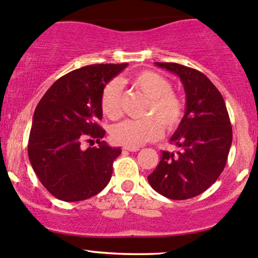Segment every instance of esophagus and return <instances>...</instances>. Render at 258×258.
I'll list each match as a JSON object with an SVG mask.
<instances>
[{
	"instance_id": "esophagus-1",
	"label": "esophagus",
	"mask_w": 258,
	"mask_h": 258,
	"mask_svg": "<svg viewBox=\"0 0 258 258\" xmlns=\"http://www.w3.org/2000/svg\"><path fill=\"white\" fill-rule=\"evenodd\" d=\"M122 150H123V151H128V152H137L138 150H140V148H138V147H126V146H124V147L122 148Z\"/></svg>"
}]
</instances>
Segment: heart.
I'll list each match as a JSON object with an SVG mask.
<instances>
[{"instance_id":"1","label":"heart","mask_w":258,"mask_h":258,"mask_svg":"<svg viewBox=\"0 0 258 258\" xmlns=\"http://www.w3.org/2000/svg\"><path fill=\"white\" fill-rule=\"evenodd\" d=\"M131 84L146 97L145 115L141 120H124L113 126L112 140L126 147H140L162 135V124L170 131L180 123L184 116V104L172 90V84L162 74L145 70L131 78ZM101 108L105 116L117 120L122 115L121 84L112 80L106 84L101 94Z\"/></svg>"}]
</instances>
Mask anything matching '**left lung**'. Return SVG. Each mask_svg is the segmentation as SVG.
I'll use <instances>...</instances> for the list:
<instances>
[{
  "mask_svg": "<svg viewBox=\"0 0 258 258\" xmlns=\"http://www.w3.org/2000/svg\"><path fill=\"white\" fill-rule=\"evenodd\" d=\"M177 74L186 95L185 115L170 138L180 150L163 151L148 175L151 186L173 200L204 193L224 170L232 142V127L220 91L207 75L177 63H156Z\"/></svg>",
  "mask_w": 258,
  "mask_h": 258,
  "instance_id": "1",
  "label": "left lung"
}]
</instances>
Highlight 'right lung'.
<instances>
[{
	"mask_svg": "<svg viewBox=\"0 0 258 258\" xmlns=\"http://www.w3.org/2000/svg\"><path fill=\"white\" fill-rule=\"evenodd\" d=\"M127 67L93 64L59 78L34 110L28 157L40 183L56 199L80 202L102 190L112 175L121 148L102 138L101 94L105 85ZM99 145L84 151L83 140Z\"/></svg>",
	"mask_w": 258,
	"mask_h": 258,
	"instance_id": "right-lung-1",
	"label": "right lung"
}]
</instances>
